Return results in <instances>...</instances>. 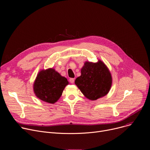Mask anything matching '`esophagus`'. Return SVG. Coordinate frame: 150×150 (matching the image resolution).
Segmentation results:
<instances>
[{"label":"esophagus","mask_w":150,"mask_h":150,"mask_svg":"<svg viewBox=\"0 0 150 150\" xmlns=\"http://www.w3.org/2000/svg\"><path fill=\"white\" fill-rule=\"evenodd\" d=\"M74 81H75V78H70L69 79V81L71 82L72 84L74 83Z\"/></svg>","instance_id":"1"}]
</instances>
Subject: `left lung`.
I'll return each instance as SVG.
<instances>
[{
    "mask_svg": "<svg viewBox=\"0 0 150 150\" xmlns=\"http://www.w3.org/2000/svg\"><path fill=\"white\" fill-rule=\"evenodd\" d=\"M75 84L89 100L95 101L109 92L112 85V76L108 68L100 59L98 62H86L81 69V76Z\"/></svg>",
    "mask_w": 150,
    "mask_h": 150,
    "instance_id": "8db88e82",
    "label": "left lung"
}]
</instances>
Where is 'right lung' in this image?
Wrapping results in <instances>:
<instances>
[{"label": "right lung", "instance_id": "add662e5", "mask_svg": "<svg viewBox=\"0 0 150 150\" xmlns=\"http://www.w3.org/2000/svg\"><path fill=\"white\" fill-rule=\"evenodd\" d=\"M67 79L53 68L43 69L38 72L33 84L35 96L40 100L51 104L56 103L61 97Z\"/></svg>", "mask_w": 150, "mask_h": 150}]
</instances>
